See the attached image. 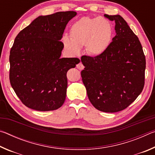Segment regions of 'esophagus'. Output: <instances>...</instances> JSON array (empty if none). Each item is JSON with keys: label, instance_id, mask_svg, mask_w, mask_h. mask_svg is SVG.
Returning a JSON list of instances; mask_svg holds the SVG:
<instances>
[{"label": "esophagus", "instance_id": "obj_1", "mask_svg": "<svg viewBox=\"0 0 155 155\" xmlns=\"http://www.w3.org/2000/svg\"><path fill=\"white\" fill-rule=\"evenodd\" d=\"M77 68H78V70H83V68H84V66H83V65L82 64V63L80 62L79 64H78L77 65Z\"/></svg>", "mask_w": 155, "mask_h": 155}]
</instances>
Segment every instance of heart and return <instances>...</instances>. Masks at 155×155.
I'll use <instances>...</instances> for the list:
<instances>
[{
	"label": "heart",
	"instance_id": "obj_1",
	"mask_svg": "<svg viewBox=\"0 0 155 155\" xmlns=\"http://www.w3.org/2000/svg\"><path fill=\"white\" fill-rule=\"evenodd\" d=\"M69 34L70 38L63 37L62 44L70 55H78L85 45L88 53L96 56L108 48L112 38V27L105 18L83 17L71 26Z\"/></svg>",
	"mask_w": 155,
	"mask_h": 155
}]
</instances>
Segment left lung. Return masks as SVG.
I'll return each instance as SVG.
<instances>
[{
    "label": "left lung",
    "instance_id": "obj_1",
    "mask_svg": "<svg viewBox=\"0 0 155 155\" xmlns=\"http://www.w3.org/2000/svg\"><path fill=\"white\" fill-rule=\"evenodd\" d=\"M104 15L115 21L116 34L103 54L81 57L85 68L81 74L92 105L115 113L128 107L142 91L146 58L140 40L124 18Z\"/></svg>",
    "mask_w": 155,
    "mask_h": 155
}]
</instances>
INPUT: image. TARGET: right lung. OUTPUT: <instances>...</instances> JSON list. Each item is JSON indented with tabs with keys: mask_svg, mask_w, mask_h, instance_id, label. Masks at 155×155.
Masks as SVG:
<instances>
[{
	"mask_svg": "<svg viewBox=\"0 0 155 155\" xmlns=\"http://www.w3.org/2000/svg\"><path fill=\"white\" fill-rule=\"evenodd\" d=\"M73 11L41 15L15 38L9 54V81L25 106L40 111L56 110L64 103L66 74L80 62L78 58H60L61 40Z\"/></svg>",
	"mask_w": 155,
	"mask_h": 155,
	"instance_id": "right-lung-1",
	"label": "right lung"
}]
</instances>
